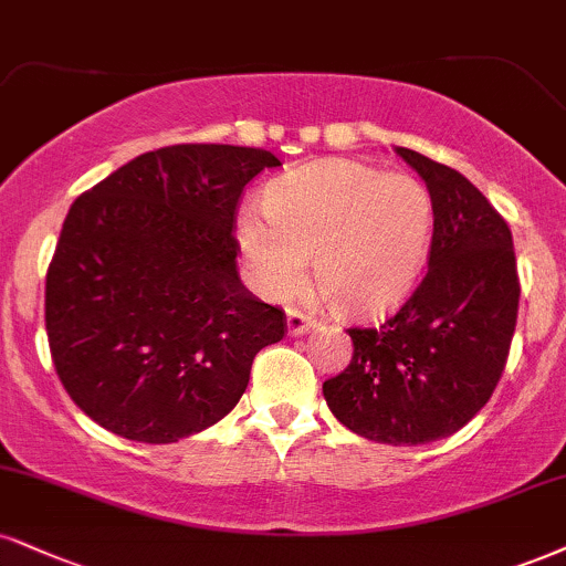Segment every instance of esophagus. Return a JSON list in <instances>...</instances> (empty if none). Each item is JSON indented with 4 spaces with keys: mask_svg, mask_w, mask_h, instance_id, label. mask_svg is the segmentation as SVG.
Returning <instances> with one entry per match:
<instances>
[{
    "mask_svg": "<svg viewBox=\"0 0 566 566\" xmlns=\"http://www.w3.org/2000/svg\"><path fill=\"white\" fill-rule=\"evenodd\" d=\"M285 327H289V336H304L315 327V319L298 310H289V317H285Z\"/></svg>",
    "mask_w": 566,
    "mask_h": 566,
    "instance_id": "obj_1",
    "label": "esophagus"
}]
</instances>
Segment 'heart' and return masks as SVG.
<instances>
[{"mask_svg":"<svg viewBox=\"0 0 566 566\" xmlns=\"http://www.w3.org/2000/svg\"><path fill=\"white\" fill-rule=\"evenodd\" d=\"M264 214L243 212L239 241L264 294L294 296L312 260L317 294L340 315H380L420 283L436 207L403 172L327 159L272 180Z\"/></svg>","mask_w":566,"mask_h":566,"instance_id":"heart-1","label":"heart"}]
</instances>
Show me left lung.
I'll use <instances>...</instances> for the list:
<instances>
[{"instance_id": "left-lung-1", "label": "left lung", "mask_w": 566, "mask_h": 566, "mask_svg": "<svg viewBox=\"0 0 566 566\" xmlns=\"http://www.w3.org/2000/svg\"><path fill=\"white\" fill-rule=\"evenodd\" d=\"M436 207L422 283L380 327H352L354 357L323 382L340 424L375 443L420 446L464 428L504 373L520 281L512 230L462 172L396 146Z\"/></svg>"}]
</instances>
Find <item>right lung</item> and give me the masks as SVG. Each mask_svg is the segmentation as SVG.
<instances>
[{
    "label": "right lung",
    "instance_id": "right-lung-1",
    "mask_svg": "<svg viewBox=\"0 0 566 566\" xmlns=\"http://www.w3.org/2000/svg\"><path fill=\"white\" fill-rule=\"evenodd\" d=\"M281 159L230 144L146 151L70 207L46 272L54 369L115 436L176 443L220 422L285 315L235 270L243 186Z\"/></svg>",
    "mask_w": 566,
    "mask_h": 566
}]
</instances>
